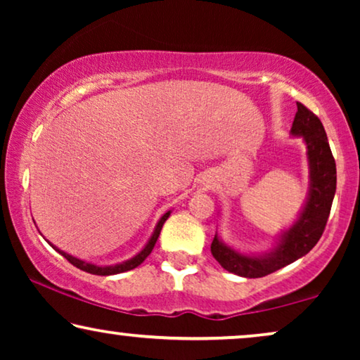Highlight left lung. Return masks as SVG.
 <instances>
[{
    "mask_svg": "<svg viewBox=\"0 0 360 360\" xmlns=\"http://www.w3.org/2000/svg\"><path fill=\"white\" fill-rule=\"evenodd\" d=\"M292 137L307 146L308 193L297 219L283 229L265 252H240L226 244L216 231L211 254L228 272L245 278H259L302 259L321 238L336 193V162L331 154L323 122L302 103H297Z\"/></svg>",
    "mask_w": 360,
    "mask_h": 360,
    "instance_id": "8db88e82",
    "label": "left lung"
}]
</instances>
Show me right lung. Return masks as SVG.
<instances>
[{"label": "right lung", "mask_w": 360, "mask_h": 360, "mask_svg": "<svg viewBox=\"0 0 360 360\" xmlns=\"http://www.w3.org/2000/svg\"><path fill=\"white\" fill-rule=\"evenodd\" d=\"M170 213H172V210H169V211H167V213L162 214V218H160L159 221H157L155 228H154V231H152L149 240H147L144 248H142V249L139 250V252H137V254L134 255V257H131V259H127V260H122V262H117V264L98 265V264H93V262H86V260L78 259V257H75V255H70L68 252H65V250H60V249L57 248V245H53L52 243H49V240H47V243L51 244L52 248L56 249L58 254H62L63 257H65V259L68 260V262L75 265L77 269L83 270V272L93 274V275H116V274H122V272H127V270L136 269L137 265H141V264L144 262V260L147 259V255H149V254L152 252V249H154L157 239H159V234H160V231H162V226H164V223H165L167 219H169Z\"/></svg>", "instance_id": "add662e5"}]
</instances>
